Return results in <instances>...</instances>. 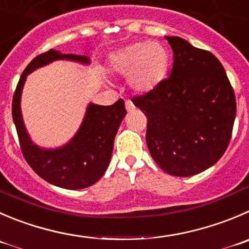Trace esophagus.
Instances as JSON below:
<instances>
[{
  "label": "esophagus",
  "mask_w": 249,
  "mask_h": 249,
  "mask_svg": "<svg viewBox=\"0 0 249 249\" xmlns=\"http://www.w3.org/2000/svg\"><path fill=\"white\" fill-rule=\"evenodd\" d=\"M124 105H126V110L128 111V112H131V111L134 110V105L131 100H127L126 103H124Z\"/></svg>",
  "instance_id": "obj_1"
}]
</instances>
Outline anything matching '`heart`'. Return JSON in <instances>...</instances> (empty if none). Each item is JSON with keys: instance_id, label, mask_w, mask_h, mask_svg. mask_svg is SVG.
I'll list each match as a JSON object with an SVG mask.
<instances>
[{"instance_id": "b5f03b06", "label": "heart", "mask_w": 249, "mask_h": 249, "mask_svg": "<svg viewBox=\"0 0 249 249\" xmlns=\"http://www.w3.org/2000/svg\"><path fill=\"white\" fill-rule=\"evenodd\" d=\"M107 66L115 74L127 77L132 90L145 94L156 89L166 77L169 53L161 44L139 41L115 52Z\"/></svg>"}]
</instances>
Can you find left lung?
Masks as SVG:
<instances>
[{
    "mask_svg": "<svg viewBox=\"0 0 249 249\" xmlns=\"http://www.w3.org/2000/svg\"><path fill=\"white\" fill-rule=\"evenodd\" d=\"M174 51L169 78L132 99L148 118L146 145L159 167L188 177L219 161L236 117V98L220 61L178 36H165Z\"/></svg>",
    "mask_w": 249,
    "mask_h": 249,
    "instance_id": "left-lung-1",
    "label": "left lung"
}]
</instances>
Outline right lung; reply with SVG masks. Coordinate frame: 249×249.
Wrapping results in <instances>:
<instances>
[{
    "label": "right lung",
    "mask_w": 249,
    "mask_h": 249,
    "mask_svg": "<svg viewBox=\"0 0 249 249\" xmlns=\"http://www.w3.org/2000/svg\"><path fill=\"white\" fill-rule=\"evenodd\" d=\"M56 60L89 63L87 56L65 55L53 49L36 56L27 66L17 84L12 101L13 122L24 159L41 178L61 188H87L105 174L112 155L116 133L127 112L122 99L110 106L89 104L82 126L66 145L57 149H42L33 143L20 111L23 85L29 73Z\"/></svg>",
    "instance_id": "right-lung-1"
}]
</instances>
